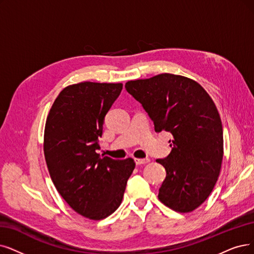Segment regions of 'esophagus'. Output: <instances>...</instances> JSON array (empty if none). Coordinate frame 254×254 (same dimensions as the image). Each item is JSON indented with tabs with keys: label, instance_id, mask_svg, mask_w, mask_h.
Wrapping results in <instances>:
<instances>
[{
	"label": "esophagus",
	"instance_id": "esophagus-1",
	"mask_svg": "<svg viewBox=\"0 0 254 254\" xmlns=\"http://www.w3.org/2000/svg\"><path fill=\"white\" fill-rule=\"evenodd\" d=\"M134 161L136 165H146L150 162L149 158H134Z\"/></svg>",
	"mask_w": 254,
	"mask_h": 254
}]
</instances>
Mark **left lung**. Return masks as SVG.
Listing matches in <instances>:
<instances>
[{
    "mask_svg": "<svg viewBox=\"0 0 254 254\" xmlns=\"http://www.w3.org/2000/svg\"><path fill=\"white\" fill-rule=\"evenodd\" d=\"M125 87L156 132L173 135L171 153L156 159L167 171L159 200L173 210L192 211L209 196L222 165L223 128L214 101L196 81L167 73L128 81Z\"/></svg>",
    "mask_w": 254,
    "mask_h": 254,
    "instance_id": "left-lung-1",
    "label": "left lung"
}]
</instances>
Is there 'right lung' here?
Listing matches in <instances>:
<instances>
[{
    "label": "right lung",
    "mask_w": 254,
    "mask_h": 254,
    "mask_svg": "<svg viewBox=\"0 0 254 254\" xmlns=\"http://www.w3.org/2000/svg\"><path fill=\"white\" fill-rule=\"evenodd\" d=\"M122 83L81 82L64 88L47 118L44 152L53 184L79 215L101 220L120 206L135 162L97 153L104 118Z\"/></svg>",
    "instance_id": "right-lung-1"
}]
</instances>
